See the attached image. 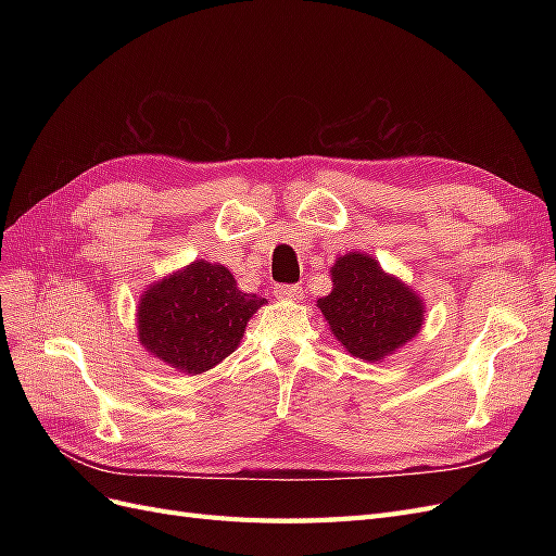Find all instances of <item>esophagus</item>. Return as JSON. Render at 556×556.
Returning a JSON list of instances; mask_svg holds the SVG:
<instances>
[{"label": "esophagus", "instance_id": "34e87169", "mask_svg": "<svg viewBox=\"0 0 556 556\" xmlns=\"http://www.w3.org/2000/svg\"><path fill=\"white\" fill-rule=\"evenodd\" d=\"M274 294L278 299H301V296H304V290H301L299 285H276Z\"/></svg>", "mask_w": 556, "mask_h": 556}]
</instances>
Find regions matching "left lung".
Here are the masks:
<instances>
[{
    "mask_svg": "<svg viewBox=\"0 0 556 556\" xmlns=\"http://www.w3.org/2000/svg\"><path fill=\"white\" fill-rule=\"evenodd\" d=\"M333 290L317 301L319 311L352 357L378 362L406 345L422 327V299L387 276L359 252L331 266Z\"/></svg>",
    "mask_w": 556,
    "mask_h": 556,
    "instance_id": "obj_1",
    "label": "left lung"
}]
</instances>
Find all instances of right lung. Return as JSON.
Segmentation results:
<instances>
[{
    "label": "right lung",
    "instance_id": "1",
    "mask_svg": "<svg viewBox=\"0 0 556 556\" xmlns=\"http://www.w3.org/2000/svg\"><path fill=\"white\" fill-rule=\"evenodd\" d=\"M264 301L241 292L223 264L197 260L143 294L139 339L160 362L204 374L237 350Z\"/></svg>",
    "mask_w": 556,
    "mask_h": 556
}]
</instances>
